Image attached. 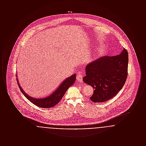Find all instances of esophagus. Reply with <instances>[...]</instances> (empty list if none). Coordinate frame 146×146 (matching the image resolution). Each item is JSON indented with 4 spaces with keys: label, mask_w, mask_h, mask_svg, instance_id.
Returning <instances> with one entry per match:
<instances>
[{
    "label": "esophagus",
    "mask_w": 146,
    "mask_h": 146,
    "mask_svg": "<svg viewBox=\"0 0 146 146\" xmlns=\"http://www.w3.org/2000/svg\"><path fill=\"white\" fill-rule=\"evenodd\" d=\"M76 80L80 83H82L83 82V76L80 72H79L76 76Z\"/></svg>",
    "instance_id": "esophagus-1"
}]
</instances>
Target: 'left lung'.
Listing matches in <instances>:
<instances>
[{"instance_id":"obj_1","label":"left lung","mask_w":146,"mask_h":146,"mask_svg":"<svg viewBox=\"0 0 146 146\" xmlns=\"http://www.w3.org/2000/svg\"><path fill=\"white\" fill-rule=\"evenodd\" d=\"M128 61L127 51L124 49L120 55L101 57L87 64L83 80L94 90L90 97L92 102L107 101L123 88L127 76Z\"/></svg>"}]
</instances>
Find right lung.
<instances>
[{"label": "right lung", "instance_id": "1", "mask_svg": "<svg viewBox=\"0 0 146 146\" xmlns=\"http://www.w3.org/2000/svg\"><path fill=\"white\" fill-rule=\"evenodd\" d=\"M17 77V74H16ZM76 79V74H73L72 76L66 78L62 83L52 93L50 94L46 97L44 98H35L29 96L27 93H26L19 84L17 77L16 78L17 82L19 88L21 90V92L23 95L30 101L32 103L35 104V106L42 107V108H51L53 107L55 105L57 104L62 99L63 96H64V94L67 90V89L72 86L73 84L74 83Z\"/></svg>", "mask_w": 146, "mask_h": 146}]
</instances>
